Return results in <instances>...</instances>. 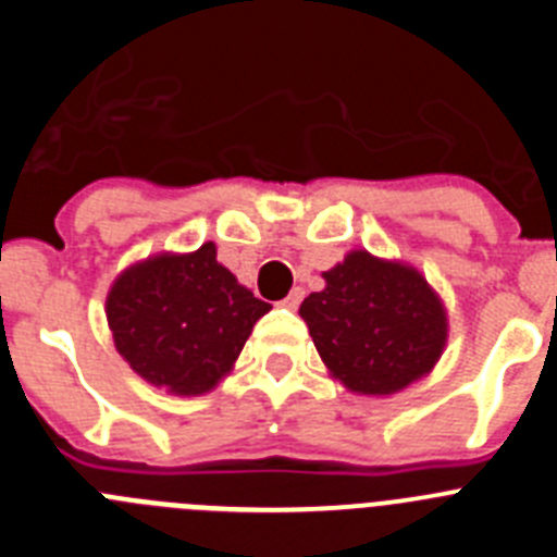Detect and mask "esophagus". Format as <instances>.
I'll list each match as a JSON object with an SVG mask.
<instances>
[{"mask_svg": "<svg viewBox=\"0 0 557 557\" xmlns=\"http://www.w3.org/2000/svg\"><path fill=\"white\" fill-rule=\"evenodd\" d=\"M301 298H304V289H301V287H295L293 293H289L282 304H284V307H287V309H298V304H301Z\"/></svg>", "mask_w": 557, "mask_h": 557, "instance_id": "obj_1", "label": "esophagus"}]
</instances>
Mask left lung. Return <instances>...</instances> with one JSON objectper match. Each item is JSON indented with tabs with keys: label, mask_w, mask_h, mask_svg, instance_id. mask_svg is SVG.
I'll use <instances>...</instances> for the list:
<instances>
[{
	"label": "left lung",
	"mask_w": 557,
	"mask_h": 557,
	"mask_svg": "<svg viewBox=\"0 0 557 557\" xmlns=\"http://www.w3.org/2000/svg\"><path fill=\"white\" fill-rule=\"evenodd\" d=\"M323 278L326 287L298 312L348 391L391 396L432 371L446 343V312L424 275L354 250Z\"/></svg>",
	"instance_id": "obj_1"
}]
</instances>
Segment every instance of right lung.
<instances>
[{"instance_id": "right-lung-1", "label": "right lung", "mask_w": 557, "mask_h": 557, "mask_svg": "<svg viewBox=\"0 0 557 557\" xmlns=\"http://www.w3.org/2000/svg\"><path fill=\"white\" fill-rule=\"evenodd\" d=\"M268 309L218 262L211 243L133 264L106 304L116 351L139 376L178 396L218 385Z\"/></svg>"}]
</instances>
